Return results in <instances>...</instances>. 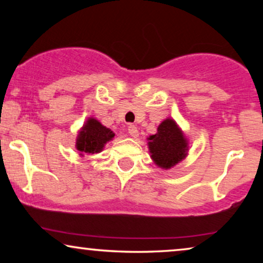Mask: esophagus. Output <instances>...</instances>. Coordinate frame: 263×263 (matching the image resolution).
<instances>
[{
    "instance_id": "esophagus-1",
    "label": "esophagus",
    "mask_w": 263,
    "mask_h": 263,
    "mask_svg": "<svg viewBox=\"0 0 263 263\" xmlns=\"http://www.w3.org/2000/svg\"><path fill=\"white\" fill-rule=\"evenodd\" d=\"M128 134L132 136V138H138V135H139V130H138V128L135 127V125H133V124H130L128 127Z\"/></svg>"
}]
</instances>
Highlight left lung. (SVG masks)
<instances>
[{"label":"left lung","mask_w":263,"mask_h":263,"mask_svg":"<svg viewBox=\"0 0 263 263\" xmlns=\"http://www.w3.org/2000/svg\"><path fill=\"white\" fill-rule=\"evenodd\" d=\"M148 147L158 166L170 168L185 157L186 140L174 120H165L158 127L157 134L149 136Z\"/></svg>","instance_id":"1"}]
</instances>
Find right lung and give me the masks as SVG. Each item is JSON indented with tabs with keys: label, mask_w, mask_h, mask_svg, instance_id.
<instances>
[{
	"label": "right lung",
	"mask_w": 263,
	"mask_h": 263,
	"mask_svg": "<svg viewBox=\"0 0 263 263\" xmlns=\"http://www.w3.org/2000/svg\"><path fill=\"white\" fill-rule=\"evenodd\" d=\"M114 136L115 134L109 128L104 127L95 118H89L78 136L77 148L82 153H98Z\"/></svg>",
	"instance_id": "right-lung-1"
}]
</instances>
